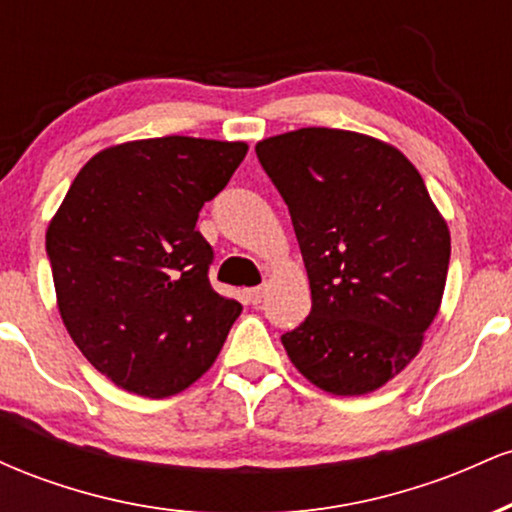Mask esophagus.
Instances as JSON below:
<instances>
[{
    "instance_id": "1",
    "label": "esophagus",
    "mask_w": 512,
    "mask_h": 512,
    "mask_svg": "<svg viewBox=\"0 0 512 512\" xmlns=\"http://www.w3.org/2000/svg\"><path fill=\"white\" fill-rule=\"evenodd\" d=\"M262 298H264V286H255V289H248V301L252 305L262 303Z\"/></svg>"
}]
</instances>
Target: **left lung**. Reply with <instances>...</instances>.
Wrapping results in <instances>:
<instances>
[{"instance_id":"obj_1","label":"left lung","mask_w":512,"mask_h":512,"mask_svg":"<svg viewBox=\"0 0 512 512\" xmlns=\"http://www.w3.org/2000/svg\"><path fill=\"white\" fill-rule=\"evenodd\" d=\"M289 207L310 281V315L281 334L310 383L366 395L419 354L450 264L448 223L395 146L303 127L255 146Z\"/></svg>"}]
</instances>
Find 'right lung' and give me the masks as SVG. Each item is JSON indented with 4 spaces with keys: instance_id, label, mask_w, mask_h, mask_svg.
Masks as SVG:
<instances>
[{
    "instance_id": "add662e5",
    "label": "right lung",
    "mask_w": 512,
    "mask_h": 512,
    "mask_svg": "<svg viewBox=\"0 0 512 512\" xmlns=\"http://www.w3.org/2000/svg\"><path fill=\"white\" fill-rule=\"evenodd\" d=\"M248 144L195 137L110 146L79 170L45 250L69 337L122 390L178 395L211 368L243 305L211 289L199 211Z\"/></svg>"
}]
</instances>
